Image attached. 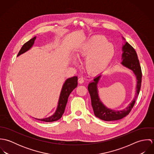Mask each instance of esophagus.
I'll use <instances>...</instances> for the list:
<instances>
[{
	"mask_svg": "<svg viewBox=\"0 0 154 154\" xmlns=\"http://www.w3.org/2000/svg\"><path fill=\"white\" fill-rule=\"evenodd\" d=\"M78 82L79 84H83L84 82V78L82 77H81L78 79Z\"/></svg>",
	"mask_w": 154,
	"mask_h": 154,
	"instance_id": "1",
	"label": "esophagus"
}]
</instances>
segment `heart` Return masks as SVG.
I'll list each match as a JSON object with an SVG mask.
<instances>
[{
  "instance_id": "1",
  "label": "heart",
  "mask_w": 154,
  "mask_h": 154,
  "mask_svg": "<svg viewBox=\"0 0 154 154\" xmlns=\"http://www.w3.org/2000/svg\"><path fill=\"white\" fill-rule=\"evenodd\" d=\"M115 54L114 45L101 35H95L80 45L76 50L78 57H86L84 65L89 72L97 74L109 66Z\"/></svg>"
}]
</instances>
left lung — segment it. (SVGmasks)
I'll return each mask as SVG.
<instances>
[{
  "label": "left lung",
  "mask_w": 154,
  "mask_h": 154,
  "mask_svg": "<svg viewBox=\"0 0 154 154\" xmlns=\"http://www.w3.org/2000/svg\"><path fill=\"white\" fill-rule=\"evenodd\" d=\"M123 39H125L123 37ZM122 62L121 64L125 67L132 70L137 79L136 93L128 106L122 110H113L108 109L100 101L98 96L97 85L101 77L100 75L96 76L94 81L88 84V89L91 99V105L95 116L104 121H114L123 119L129 114L135 103L136 100L139 94L142 82V70L137 53L133 47L128 42H125L122 47Z\"/></svg>",
  "instance_id": "8db88e82"
}]
</instances>
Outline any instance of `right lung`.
Wrapping results in <instances>:
<instances>
[{
	"mask_svg": "<svg viewBox=\"0 0 154 154\" xmlns=\"http://www.w3.org/2000/svg\"><path fill=\"white\" fill-rule=\"evenodd\" d=\"M35 39H36V37H34V38H31L28 42H27L26 43L23 44L18 54V56L24 53L25 52L27 51L28 50H29L32 47ZM77 85H78L77 76H73V77L67 79L62 87V89L59 99L57 107L54 114L45 119H37L38 120H41L43 122H54L59 120L62 117L63 114L65 112L68 97L70 94L75 88L77 87Z\"/></svg>",
	"mask_w": 154,
	"mask_h": 154,
	"instance_id": "add662e5",
	"label": "right lung"
}]
</instances>
